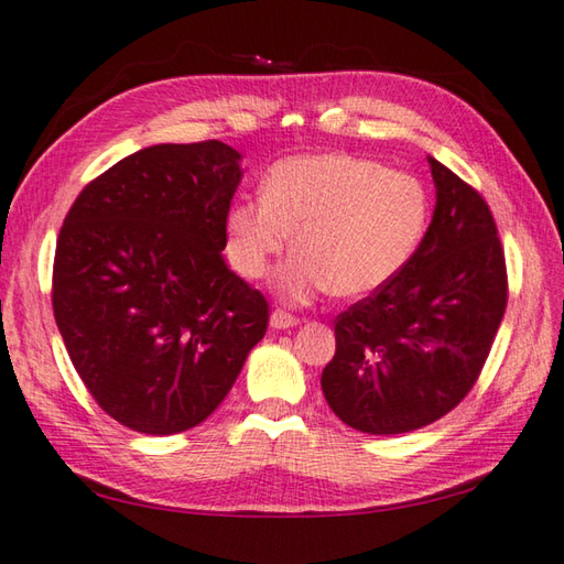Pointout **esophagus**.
Masks as SVG:
<instances>
[{"label":"esophagus","mask_w":564,"mask_h":564,"mask_svg":"<svg viewBox=\"0 0 564 564\" xmlns=\"http://www.w3.org/2000/svg\"><path fill=\"white\" fill-rule=\"evenodd\" d=\"M270 326L278 328V330H284V328H294L299 326V318L286 314V312H280V308H274L272 316H270Z\"/></svg>","instance_id":"34e87169"}]
</instances>
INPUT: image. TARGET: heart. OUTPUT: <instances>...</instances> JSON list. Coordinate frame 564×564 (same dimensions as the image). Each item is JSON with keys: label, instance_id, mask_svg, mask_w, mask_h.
Listing matches in <instances>:
<instances>
[{"label": "heart", "instance_id": "obj_1", "mask_svg": "<svg viewBox=\"0 0 564 564\" xmlns=\"http://www.w3.org/2000/svg\"><path fill=\"white\" fill-rule=\"evenodd\" d=\"M429 214V192L409 172L348 153L294 155L270 167L262 197L226 212V252L238 274L260 280L294 231V256L272 280L284 302L362 296L409 265Z\"/></svg>", "mask_w": 564, "mask_h": 564}]
</instances>
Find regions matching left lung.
<instances>
[{
	"label": "left lung",
	"instance_id": "left-lung-1",
	"mask_svg": "<svg viewBox=\"0 0 564 564\" xmlns=\"http://www.w3.org/2000/svg\"><path fill=\"white\" fill-rule=\"evenodd\" d=\"M433 221L409 265L336 318L321 389L333 413L372 435L409 433L475 387L507 312L497 224L481 194L435 158Z\"/></svg>",
	"mask_w": 564,
	"mask_h": 564
}]
</instances>
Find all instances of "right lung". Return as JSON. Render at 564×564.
Masks as SVG:
<instances>
[{"label":"right lung","mask_w":564,"mask_h":564,"mask_svg":"<svg viewBox=\"0 0 564 564\" xmlns=\"http://www.w3.org/2000/svg\"><path fill=\"white\" fill-rule=\"evenodd\" d=\"M238 163L221 141L143 148L91 180L65 216L55 324L89 394L126 429H194L265 336V296L221 256Z\"/></svg>","instance_id":"obj_1"}]
</instances>
